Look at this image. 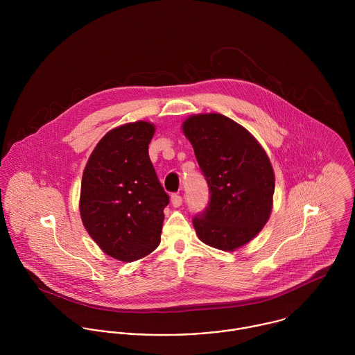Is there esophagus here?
<instances>
[{
  "label": "esophagus",
  "instance_id": "obj_1",
  "mask_svg": "<svg viewBox=\"0 0 355 355\" xmlns=\"http://www.w3.org/2000/svg\"><path fill=\"white\" fill-rule=\"evenodd\" d=\"M171 201H172V205L175 206V207H179L182 202H183V200H182V197L179 196V194H172L171 196Z\"/></svg>",
  "mask_w": 355,
  "mask_h": 355
}]
</instances>
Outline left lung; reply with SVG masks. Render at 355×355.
I'll return each instance as SVG.
<instances>
[{"label":"left lung","instance_id":"obj_1","mask_svg":"<svg viewBox=\"0 0 355 355\" xmlns=\"http://www.w3.org/2000/svg\"><path fill=\"white\" fill-rule=\"evenodd\" d=\"M209 187L206 209L193 218L203 243L234 252L269 220L275 173L262 146L241 124L220 113L193 114L183 123Z\"/></svg>","mask_w":355,"mask_h":355}]
</instances>
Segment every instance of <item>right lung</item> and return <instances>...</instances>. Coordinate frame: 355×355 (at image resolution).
<instances>
[{
	"label": "right lung",
	"instance_id": "add662e5",
	"mask_svg": "<svg viewBox=\"0 0 355 355\" xmlns=\"http://www.w3.org/2000/svg\"><path fill=\"white\" fill-rule=\"evenodd\" d=\"M149 121L110 130L83 171L79 210L85 228L103 253L131 262L159 245L169 197L154 171Z\"/></svg>",
	"mask_w": 355,
	"mask_h": 355
}]
</instances>
